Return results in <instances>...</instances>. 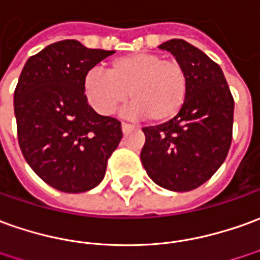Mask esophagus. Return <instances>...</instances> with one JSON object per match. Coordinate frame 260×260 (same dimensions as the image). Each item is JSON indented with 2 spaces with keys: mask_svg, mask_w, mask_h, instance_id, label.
I'll use <instances>...</instances> for the list:
<instances>
[{
  "mask_svg": "<svg viewBox=\"0 0 260 260\" xmlns=\"http://www.w3.org/2000/svg\"><path fill=\"white\" fill-rule=\"evenodd\" d=\"M133 128H136V126L130 124V123H127V121H123V123H121V130H123V133H128V132H130V130H133Z\"/></svg>",
  "mask_w": 260,
  "mask_h": 260,
  "instance_id": "1",
  "label": "esophagus"
}]
</instances>
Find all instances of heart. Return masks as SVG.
I'll return each instance as SVG.
<instances>
[{
	"label": "heart",
	"mask_w": 260,
	"mask_h": 260,
	"mask_svg": "<svg viewBox=\"0 0 260 260\" xmlns=\"http://www.w3.org/2000/svg\"><path fill=\"white\" fill-rule=\"evenodd\" d=\"M188 73L174 59L157 53H128L113 59L106 75L99 71L87 73L83 90L89 105L103 116H112L126 103L133 102L127 113L154 123L174 119L185 105Z\"/></svg>",
	"instance_id": "b5f03b06"
}]
</instances>
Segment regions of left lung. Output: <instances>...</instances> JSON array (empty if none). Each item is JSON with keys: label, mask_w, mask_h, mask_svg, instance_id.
<instances>
[{"label": "left lung", "mask_w": 260, "mask_h": 260, "mask_svg": "<svg viewBox=\"0 0 260 260\" xmlns=\"http://www.w3.org/2000/svg\"><path fill=\"white\" fill-rule=\"evenodd\" d=\"M171 52L188 73L181 112L160 126L144 127L140 158L160 187L185 192L207 182L222 166L232 141L234 98L222 69L182 39L158 46Z\"/></svg>", "instance_id": "obj_1"}]
</instances>
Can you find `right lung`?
I'll use <instances>...</instances> for the list:
<instances>
[{
  "label": "right lung",
  "mask_w": 260,
  "mask_h": 260,
  "mask_svg": "<svg viewBox=\"0 0 260 260\" xmlns=\"http://www.w3.org/2000/svg\"><path fill=\"white\" fill-rule=\"evenodd\" d=\"M113 53L65 39L31 56L21 72L14 92L18 143L29 167L58 191L100 184L123 137L119 120L98 114L83 90L89 71Z\"/></svg>",
  "instance_id": "add662e5"
}]
</instances>
